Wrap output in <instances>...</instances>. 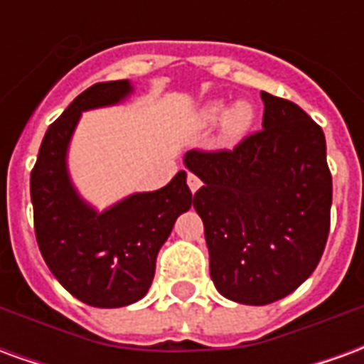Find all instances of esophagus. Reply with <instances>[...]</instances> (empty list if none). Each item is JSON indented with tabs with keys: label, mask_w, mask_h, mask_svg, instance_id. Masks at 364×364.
<instances>
[{
	"label": "esophagus",
	"mask_w": 364,
	"mask_h": 364,
	"mask_svg": "<svg viewBox=\"0 0 364 364\" xmlns=\"http://www.w3.org/2000/svg\"><path fill=\"white\" fill-rule=\"evenodd\" d=\"M187 185H189L191 193H197V191L200 189V185H203V183H200V179H198L197 175L189 173L187 175Z\"/></svg>",
	"instance_id": "esophagus-1"
}]
</instances>
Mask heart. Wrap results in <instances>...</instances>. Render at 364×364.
Segmentation results:
<instances>
[{"label":"heart","instance_id":"b5f03b06","mask_svg":"<svg viewBox=\"0 0 364 364\" xmlns=\"http://www.w3.org/2000/svg\"><path fill=\"white\" fill-rule=\"evenodd\" d=\"M224 112V103L220 101H214V103L206 105L205 109L200 111V124H214L216 120L220 119L221 112ZM255 122V109L250 101H236V103L230 107L228 111L225 112L220 122V142L222 144H237L244 138L250 128Z\"/></svg>","mask_w":364,"mask_h":364}]
</instances>
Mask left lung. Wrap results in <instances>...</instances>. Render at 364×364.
Returning a JSON list of instances; mask_svg holds the SVG:
<instances>
[{
	"label": "left lung",
	"instance_id": "left-lung-1",
	"mask_svg": "<svg viewBox=\"0 0 364 364\" xmlns=\"http://www.w3.org/2000/svg\"><path fill=\"white\" fill-rule=\"evenodd\" d=\"M263 130L234 150H191L203 181L193 206L205 224L210 277L222 296L263 306L314 273L329 234L326 136L292 101L261 91Z\"/></svg>",
	"mask_w": 364,
	"mask_h": 364
}]
</instances>
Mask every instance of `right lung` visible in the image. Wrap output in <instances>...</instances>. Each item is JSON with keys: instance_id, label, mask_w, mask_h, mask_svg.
Masks as SVG:
<instances>
[{"instance_id": "right-lung-1", "label": "right lung", "mask_w": 364, "mask_h": 364, "mask_svg": "<svg viewBox=\"0 0 364 364\" xmlns=\"http://www.w3.org/2000/svg\"><path fill=\"white\" fill-rule=\"evenodd\" d=\"M130 91V82L119 80L95 83L75 97L48 127L31 171L38 250L60 284L95 308L128 306L148 292L159 247L177 216L193 205L185 171L166 187L134 193L103 213L72 185L66 156L82 112L119 103Z\"/></svg>"}]
</instances>
